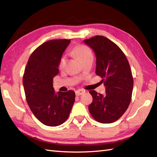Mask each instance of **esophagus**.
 Returning <instances> with one entry per match:
<instances>
[{
	"label": "esophagus",
	"mask_w": 157,
	"mask_h": 157,
	"mask_svg": "<svg viewBox=\"0 0 157 157\" xmlns=\"http://www.w3.org/2000/svg\"><path fill=\"white\" fill-rule=\"evenodd\" d=\"M84 93H85V91L84 90H78L75 91V95L77 96H79V95H81L82 94H83Z\"/></svg>",
	"instance_id": "esophagus-1"
}]
</instances>
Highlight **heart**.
I'll return each mask as SVG.
<instances>
[{"label": "heart", "mask_w": 157, "mask_h": 157, "mask_svg": "<svg viewBox=\"0 0 157 157\" xmlns=\"http://www.w3.org/2000/svg\"><path fill=\"white\" fill-rule=\"evenodd\" d=\"M71 53L76 56V57H78L79 59H81L82 62L87 58H89L93 56L90 48L86 45V44H78V45H76L71 50ZM67 60V58L66 54H63L60 57L58 63L59 69L62 70L66 67Z\"/></svg>", "instance_id": "1"}]
</instances>
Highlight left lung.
Masks as SVG:
<instances>
[{
    "instance_id": "obj_1",
    "label": "left lung",
    "mask_w": 157,
    "mask_h": 157,
    "mask_svg": "<svg viewBox=\"0 0 157 157\" xmlns=\"http://www.w3.org/2000/svg\"><path fill=\"white\" fill-rule=\"evenodd\" d=\"M84 42L95 52V73L105 86L104 95L90 91L93 101L89 111L99 123H113L124 114L131 101L133 78L129 63L120 48L105 36H95Z\"/></svg>"
}]
</instances>
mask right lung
<instances>
[{
    "label": "right lung",
    "mask_w": 157,
    "mask_h": 157,
    "mask_svg": "<svg viewBox=\"0 0 157 157\" xmlns=\"http://www.w3.org/2000/svg\"><path fill=\"white\" fill-rule=\"evenodd\" d=\"M70 40H52L43 43L30 55L23 75L26 99L30 110L40 122L56 127L70 115L75 94L74 91H58L53 87V78L59 73V58Z\"/></svg>",
    "instance_id": "right-lung-1"
}]
</instances>
